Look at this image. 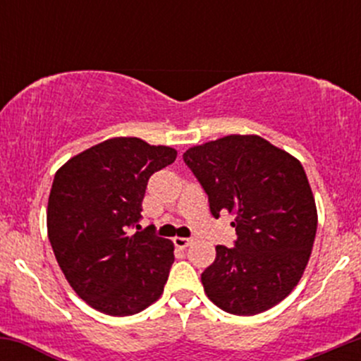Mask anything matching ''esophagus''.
Returning a JSON list of instances; mask_svg holds the SVG:
<instances>
[{"instance_id":"obj_1","label":"esophagus","mask_w":361,"mask_h":361,"mask_svg":"<svg viewBox=\"0 0 361 361\" xmlns=\"http://www.w3.org/2000/svg\"><path fill=\"white\" fill-rule=\"evenodd\" d=\"M193 239L190 238H175L173 239V243H175L176 247H181V250H185V247H188L190 244H192Z\"/></svg>"}]
</instances>
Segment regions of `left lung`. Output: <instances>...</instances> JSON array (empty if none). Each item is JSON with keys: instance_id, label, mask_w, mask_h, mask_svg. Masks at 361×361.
Segmentation results:
<instances>
[{"instance_id": "left-lung-1", "label": "left lung", "mask_w": 361, "mask_h": 361, "mask_svg": "<svg viewBox=\"0 0 361 361\" xmlns=\"http://www.w3.org/2000/svg\"><path fill=\"white\" fill-rule=\"evenodd\" d=\"M209 195L215 219L234 214V247L217 246L202 283L235 316L271 309L297 287L317 231V210L300 161L259 135H226L183 154Z\"/></svg>"}]
</instances>
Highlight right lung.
Instances as JSON below:
<instances>
[{
	"label": "right lung",
	"mask_w": 361,
	"mask_h": 361,
	"mask_svg": "<svg viewBox=\"0 0 361 361\" xmlns=\"http://www.w3.org/2000/svg\"><path fill=\"white\" fill-rule=\"evenodd\" d=\"M176 151L137 137H114L57 169L49 195L47 234L66 280L86 304L132 316L161 297L175 246L154 227H137L151 175Z\"/></svg>",
	"instance_id": "right-lung-1"
}]
</instances>
